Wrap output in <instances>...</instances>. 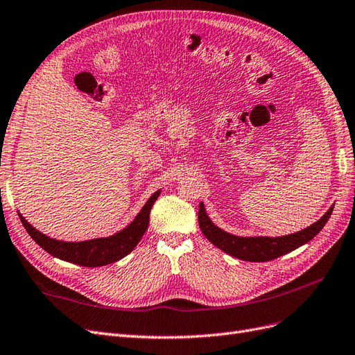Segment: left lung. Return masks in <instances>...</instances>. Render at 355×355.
I'll list each match as a JSON object with an SVG mask.
<instances>
[{"label":"left lung","mask_w":355,"mask_h":355,"mask_svg":"<svg viewBox=\"0 0 355 355\" xmlns=\"http://www.w3.org/2000/svg\"><path fill=\"white\" fill-rule=\"evenodd\" d=\"M331 211H334V205H331L329 211L318 221H315L310 227L304 228L301 232H296L288 236L242 237V236H234V234L227 233L221 230L220 227H216L208 216L203 202H200L199 227L203 236L207 237L212 245L224 250L225 254L243 261L264 262V261L276 259L284 254H289L292 250L298 249L300 246L310 242V240L315 234H318L320 230L324 227V224L330 218Z\"/></svg>","instance_id":"obj_1"}]
</instances>
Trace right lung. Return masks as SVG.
I'll use <instances>...</instances> for the list:
<instances>
[{
    "label": "right lung",
    "mask_w": 355,
    "mask_h": 355,
    "mask_svg": "<svg viewBox=\"0 0 355 355\" xmlns=\"http://www.w3.org/2000/svg\"><path fill=\"white\" fill-rule=\"evenodd\" d=\"M159 194H161V190L155 191L144 203L141 211L137 214L135 218L127 227L122 228L121 232L109 237L83 240V242H63V240L51 239L38 232L35 227H32L21 216V214H19V218L29 236L35 240V243H38L44 250H47L54 258L83 267H101L116 262L132 252V249L140 242L147 230L150 209L155 200L159 198Z\"/></svg>",
    "instance_id": "right-lung-1"
}]
</instances>
